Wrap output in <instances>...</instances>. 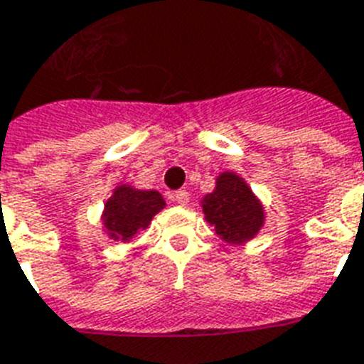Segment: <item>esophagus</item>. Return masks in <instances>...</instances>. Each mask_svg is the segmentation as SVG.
I'll return each instance as SVG.
<instances>
[{"instance_id":"esophagus-1","label":"esophagus","mask_w":364,"mask_h":364,"mask_svg":"<svg viewBox=\"0 0 364 364\" xmlns=\"http://www.w3.org/2000/svg\"><path fill=\"white\" fill-rule=\"evenodd\" d=\"M188 198H191V194H188L187 191H177L176 194H173V200H176V203H179V205H187Z\"/></svg>"}]
</instances>
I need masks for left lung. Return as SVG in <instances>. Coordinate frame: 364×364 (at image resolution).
<instances>
[{"label":"left lung","instance_id":"left-lung-1","mask_svg":"<svg viewBox=\"0 0 364 364\" xmlns=\"http://www.w3.org/2000/svg\"><path fill=\"white\" fill-rule=\"evenodd\" d=\"M203 215L217 235L232 245L247 243L264 226V208L247 183L233 172L218 176L217 187L202 200Z\"/></svg>","mask_w":364,"mask_h":364}]
</instances>
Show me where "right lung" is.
<instances>
[{
  "label": "right lung",
  "mask_w": 364,
  "mask_h": 364,
  "mask_svg": "<svg viewBox=\"0 0 364 364\" xmlns=\"http://www.w3.org/2000/svg\"><path fill=\"white\" fill-rule=\"evenodd\" d=\"M164 205L156 191H136L129 185H119L105 203L102 223L114 241H129L138 230H146Z\"/></svg>",
  "instance_id": "1"
}]
</instances>
